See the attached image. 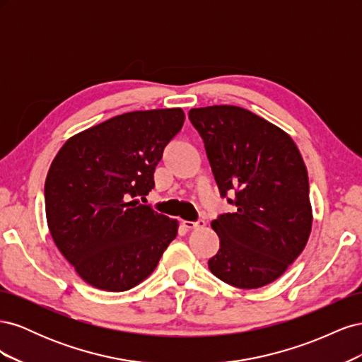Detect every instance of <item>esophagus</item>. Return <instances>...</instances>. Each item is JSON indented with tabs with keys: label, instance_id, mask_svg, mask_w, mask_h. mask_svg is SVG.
I'll list each match as a JSON object with an SVG mask.
<instances>
[{
	"label": "esophagus",
	"instance_id": "obj_1",
	"mask_svg": "<svg viewBox=\"0 0 362 362\" xmlns=\"http://www.w3.org/2000/svg\"><path fill=\"white\" fill-rule=\"evenodd\" d=\"M182 226L185 228V229H201V228H204L205 226V222L204 221H198V222H190V221H184L182 222Z\"/></svg>",
	"mask_w": 362,
	"mask_h": 362
}]
</instances>
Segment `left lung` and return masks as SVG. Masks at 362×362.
Returning <instances> with one entry per match:
<instances>
[{"instance_id":"8db88e82","label":"left lung","mask_w":362,"mask_h":362,"mask_svg":"<svg viewBox=\"0 0 362 362\" xmlns=\"http://www.w3.org/2000/svg\"><path fill=\"white\" fill-rule=\"evenodd\" d=\"M189 119L204 140L221 196L235 206L211 222L221 247L208 267L233 287H264L300 255L311 233L300 152L281 128L242 107L192 108Z\"/></svg>"}]
</instances>
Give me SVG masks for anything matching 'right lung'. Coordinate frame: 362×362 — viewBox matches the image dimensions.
I'll return each instance as SVG.
<instances>
[{"mask_svg": "<svg viewBox=\"0 0 362 362\" xmlns=\"http://www.w3.org/2000/svg\"><path fill=\"white\" fill-rule=\"evenodd\" d=\"M181 108L131 112L75 134L52 160L45 210L54 243L89 286L127 291L146 279L178 222L136 198L154 189Z\"/></svg>", "mask_w": 362, "mask_h": 362, "instance_id": "add662e5", "label": "right lung"}]
</instances>
